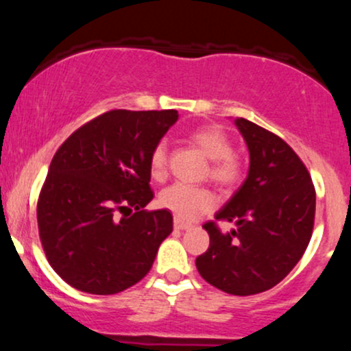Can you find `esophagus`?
Returning a JSON list of instances; mask_svg holds the SVG:
<instances>
[{"label":"esophagus","mask_w":351,"mask_h":351,"mask_svg":"<svg viewBox=\"0 0 351 351\" xmlns=\"http://www.w3.org/2000/svg\"><path fill=\"white\" fill-rule=\"evenodd\" d=\"M173 226H175V229H180V231H184V229L191 228V224L183 223V221L178 219V217H175V219H173Z\"/></svg>","instance_id":"obj_1"}]
</instances>
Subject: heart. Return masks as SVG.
Returning a JSON list of instances; mask_svg holds the SVG:
<instances>
[{"label": "heart", "mask_w": 351, "mask_h": 351, "mask_svg": "<svg viewBox=\"0 0 351 351\" xmlns=\"http://www.w3.org/2000/svg\"><path fill=\"white\" fill-rule=\"evenodd\" d=\"M189 142L198 147L211 160L209 176L224 188H234L244 176V163L232 152L229 135L217 125L199 127L189 134ZM168 153L165 142L156 143L150 153V171L155 178L167 173ZM160 206L173 213L181 221H193L204 213L213 211L217 204L215 193L208 188L175 183L160 193Z\"/></svg>", "instance_id": "obj_1"}]
</instances>
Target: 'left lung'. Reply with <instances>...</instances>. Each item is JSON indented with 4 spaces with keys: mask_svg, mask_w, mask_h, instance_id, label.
I'll return each mask as SVG.
<instances>
[{
    "mask_svg": "<svg viewBox=\"0 0 351 351\" xmlns=\"http://www.w3.org/2000/svg\"><path fill=\"white\" fill-rule=\"evenodd\" d=\"M236 125L251 165L243 186L215 217L237 229L223 233L215 221L204 223L209 247L196 257V269L219 291L254 295L279 284L304 256L315 219V188L307 167L280 136L245 119Z\"/></svg>",
    "mask_w": 351,
    "mask_h": 351,
    "instance_id": "1",
    "label": "left lung"
}]
</instances>
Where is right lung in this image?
Segmentation results:
<instances>
[{"label": "right lung", "mask_w": 351, "mask_h": 351, "mask_svg": "<svg viewBox=\"0 0 351 351\" xmlns=\"http://www.w3.org/2000/svg\"><path fill=\"white\" fill-rule=\"evenodd\" d=\"M178 120L176 110H108L56 152L38 198L44 254L77 291L112 295L147 276L173 231L153 199L150 153Z\"/></svg>", "instance_id": "obj_1"}]
</instances>
